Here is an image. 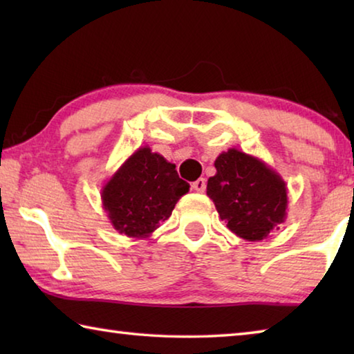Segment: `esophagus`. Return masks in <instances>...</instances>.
I'll use <instances>...</instances> for the list:
<instances>
[{
  "label": "esophagus",
  "mask_w": 354,
  "mask_h": 354,
  "mask_svg": "<svg viewBox=\"0 0 354 354\" xmlns=\"http://www.w3.org/2000/svg\"><path fill=\"white\" fill-rule=\"evenodd\" d=\"M192 189H194L195 192H198V194H203V192L206 190V179L205 178L196 179V181L192 184Z\"/></svg>",
  "instance_id": "1"
}]
</instances>
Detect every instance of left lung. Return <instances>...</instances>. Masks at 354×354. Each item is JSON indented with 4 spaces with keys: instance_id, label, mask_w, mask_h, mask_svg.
<instances>
[{
    "instance_id": "left-lung-1",
    "label": "left lung",
    "mask_w": 354,
    "mask_h": 354,
    "mask_svg": "<svg viewBox=\"0 0 354 354\" xmlns=\"http://www.w3.org/2000/svg\"><path fill=\"white\" fill-rule=\"evenodd\" d=\"M207 196L226 226L248 242L267 239L287 217V187L279 173L256 156L230 148L215 159Z\"/></svg>"
}]
</instances>
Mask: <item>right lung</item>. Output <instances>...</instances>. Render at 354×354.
Returning <instances> with one entry per match:
<instances>
[{
	"label": "right lung",
	"instance_id": "obj_1",
	"mask_svg": "<svg viewBox=\"0 0 354 354\" xmlns=\"http://www.w3.org/2000/svg\"><path fill=\"white\" fill-rule=\"evenodd\" d=\"M175 164L140 147L101 189V201L112 227L131 239H147L170 217L189 192Z\"/></svg>",
	"mask_w": 354,
	"mask_h": 354
}]
</instances>
